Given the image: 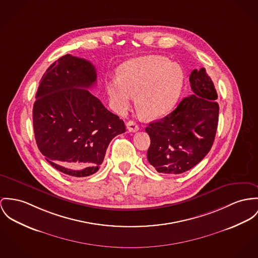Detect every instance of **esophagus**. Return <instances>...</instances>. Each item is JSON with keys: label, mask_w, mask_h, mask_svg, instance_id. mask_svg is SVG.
<instances>
[{"label": "esophagus", "mask_w": 258, "mask_h": 258, "mask_svg": "<svg viewBox=\"0 0 258 258\" xmlns=\"http://www.w3.org/2000/svg\"><path fill=\"white\" fill-rule=\"evenodd\" d=\"M126 128L128 132H132V133H136L139 130V125L133 120H130L126 122Z\"/></svg>", "instance_id": "34e87169"}]
</instances>
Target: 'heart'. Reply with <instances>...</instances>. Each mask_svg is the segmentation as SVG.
I'll list each match as a JSON object with an SVG mask.
<instances>
[{"label":"heart","mask_w":258,"mask_h":258,"mask_svg":"<svg viewBox=\"0 0 258 258\" xmlns=\"http://www.w3.org/2000/svg\"><path fill=\"white\" fill-rule=\"evenodd\" d=\"M118 77L107 83L113 109L118 113L125 112L137 94V105L148 119H159L173 111L184 82L181 67L158 55L125 61Z\"/></svg>","instance_id":"heart-1"}]
</instances>
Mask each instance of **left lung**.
<instances>
[{
	"label": "left lung",
	"mask_w": 258,
	"mask_h": 258,
	"mask_svg": "<svg viewBox=\"0 0 258 258\" xmlns=\"http://www.w3.org/2000/svg\"><path fill=\"white\" fill-rule=\"evenodd\" d=\"M189 82L192 95L145 128L151 140L147 160L158 173L177 175L190 170L213 145L219 117L215 86L204 68L194 70Z\"/></svg>",
	"instance_id": "1"
}]
</instances>
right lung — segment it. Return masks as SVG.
Segmentation results:
<instances>
[{
	"label": "right lung",
	"instance_id": "1",
	"mask_svg": "<svg viewBox=\"0 0 258 258\" xmlns=\"http://www.w3.org/2000/svg\"><path fill=\"white\" fill-rule=\"evenodd\" d=\"M95 67L70 54L43 75L33 105V130L47 162L71 177L99 170L111 140L125 132L122 119L87 89L96 84Z\"/></svg>",
	"mask_w": 258,
	"mask_h": 258
}]
</instances>
